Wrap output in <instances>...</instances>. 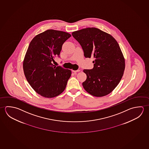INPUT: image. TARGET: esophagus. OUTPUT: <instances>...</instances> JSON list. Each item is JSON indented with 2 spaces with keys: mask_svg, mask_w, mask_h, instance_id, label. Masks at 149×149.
I'll return each instance as SVG.
<instances>
[{
  "mask_svg": "<svg viewBox=\"0 0 149 149\" xmlns=\"http://www.w3.org/2000/svg\"><path fill=\"white\" fill-rule=\"evenodd\" d=\"M80 71V70H72V72H73L74 73H76V72H79Z\"/></svg>",
  "mask_w": 149,
  "mask_h": 149,
  "instance_id": "34e87169",
  "label": "esophagus"
}]
</instances>
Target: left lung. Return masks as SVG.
I'll use <instances>...</instances> for the list:
<instances>
[{"label":"left lung","mask_w":149,"mask_h":149,"mask_svg":"<svg viewBox=\"0 0 149 149\" xmlns=\"http://www.w3.org/2000/svg\"><path fill=\"white\" fill-rule=\"evenodd\" d=\"M80 44L86 58L93 56L94 67L84 69L86 79L82 83L86 91L96 97L105 96L118 84L124 74L125 63L115 39L95 28H88L72 33Z\"/></svg>","instance_id":"1"}]
</instances>
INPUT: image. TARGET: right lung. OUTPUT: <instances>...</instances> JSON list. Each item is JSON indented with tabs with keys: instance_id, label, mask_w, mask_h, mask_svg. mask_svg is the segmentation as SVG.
I'll use <instances>...</instances> for the list:
<instances>
[{
	"instance_id": "1",
	"label": "right lung",
	"mask_w": 149,
	"mask_h": 149,
	"mask_svg": "<svg viewBox=\"0 0 149 149\" xmlns=\"http://www.w3.org/2000/svg\"><path fill=\"white\" fill-rule=\"evenodd\" d=\"M70 34L48 30L31 40L23 61V70L30 85L40 95L52 98L58 96L66 88L71 74L70 70L52 63L60 57L62 46L70 38Z\"/></svg>"
}]
</instances>
